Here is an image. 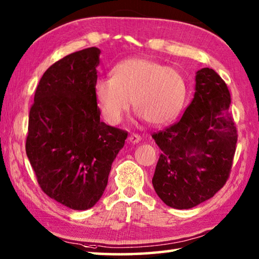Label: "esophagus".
I'll use <instances>...</instances> for the list:
<instances>
[{
  "mask_svg": "<svg viewBox=\"0 0 259 259\" xmlns=\"http://www.w3.org/2000/svg\"><path fill=\"white\" fill-rule=\"evenodd\" d=\"M128 140H129V143H131V144H137V143L140 142V140H142V137H140V136L137 135V134H133V135L129 136Z\"/></svg>",
  "mask_w": 259,
  "mask_h": 259,
  "instance_id": "obj_1",
  "label": "esophagus"
}]
</instances>
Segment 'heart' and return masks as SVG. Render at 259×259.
<instances>
[{"label":"heart","instance_id":"heart-1","mask_svg":"<svg viewBox=\"0 0 259 259\" xmlns=\"http://www.w3.org/2000/svg\"><path fill=\"white\" fill-rule=\"evenodd\" d=\"M187 85L182 73L147 58H129L117 64L112 77H102L95 84L99 111L109 124H119L129 111L148 123L163 125L182 111Z\"/></svg>","mask_w":259,"mask_h":259}]
</instances>
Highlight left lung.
Masks as SVG:
<instances>
[{"label":"left lung","mask_w":259,"mask_h":259,"mask_svg":"<svg viewBox=\"0 0 259 259\" xmlns=\"http://www.w3.org/2000/svg\"><path fill=\"white\" fill-rule=\"evenodd\" d=\"M226 83L211 68L196 72L194 98L181 120L152 137L162 151L152 183L175 209H190L225 185L238 134Z\"/></svg>","instance_id":"8db88e82"}]
</instances>
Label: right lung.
I'll return each instance as SVG.
<instances>
[{
    "mask_svg": "<svg viewBox=\"0 0 259 259\" xmlns=\"http://www.w3.org/2000/svg\"><path fill=\"white\" fill-rule=\"evenodd\" d=\"M100 50L73 52L47 69L29 111L26 154L42 191L74 210L98 202L128 133L100 121Z\"/></svg>",
    "mask_w": 259,
    "mask_h": 259,
    "instance_id": "1",
    "label": "right lung"
}]
</instances>
